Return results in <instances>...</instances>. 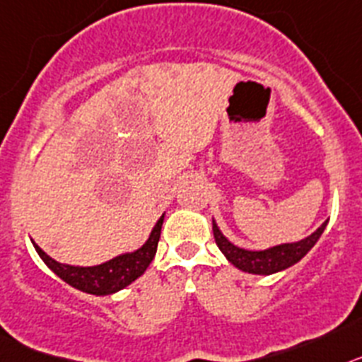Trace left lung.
Listing matches in <instances>:
<instances>
[{
  "mask_svg": "<svg viewBox=\"0 0 362 362\" xmlns=\"http://www.w3.org/2000/svg\"><path fill=\"white\" fill-rule=\"evenodd\" d=\"M328 220L325 224L317 229L315 233L306 237L304 240L293 242V244H281V246L269 247L264 251H250L237 247L235 244L228 240L218 229V226L213 220V235H215V242L218 250L226 255V259L233 264L235 268L242 269V272L253 273V275H272V273L282 272V269L290 268L293 264L306 255L308 251L312 250L320 238L322 231H325Z\"/></svg>",
  "mask_w": 362,
  "mask_h": 362,
  "instance_id": "8db88e82",
  "label": "left lung"
}]
</instances>
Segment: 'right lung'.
Segmentation results:
<instances>
[{
	"instance_id": "1",
	"label": "right lung",
	"mask_w": 362,
	"mask_h": 362,
	"mask_svg": "<svg viewBox=\"0 0 362 362\" xmlns=\"http://www.w3.org/2000/svg\"><path fill=\"white\" fill-rule=\"evenodd\" d=\"M163 215L156 222V226L151 231L149 238L140 250L133 253H124L120 257H115L109 262H103L100 266H90V268H80V266H69V264H59L54 259H50L42 247L34 244L37 255L42 257L43 262L49 266L56 275L76 288L80 291H86L90 295H111L116 291L124 290L125 286L134 282L140 275H144L149 268L151 260L155 259L156 247H158L160 231H162Z\"/></svg>"
}]
</instances>
